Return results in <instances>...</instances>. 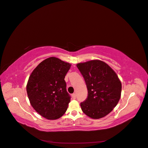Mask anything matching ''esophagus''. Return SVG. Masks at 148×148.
Masks as SVG:
<instances>
[{"instance_id": "34e87169", "label": "esophagus", "mask_w": 148, "mask_h": 148, "mask_svg": "<svg viewBox=\"0 0 148 148\" xmlns=\"http://www.w3.org/2000/svg\"><path fill=\"white\" fill-rule=\"evenodd\" d=\"M71 97H72V98L73 99H75L76 98V94H72V95H71Z\"/></svg>"}]
</instances>
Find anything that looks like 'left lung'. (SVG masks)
Wrapping results in <instances>:
<instances>
[{
	"mask_svg": "<svg viewBox=\"0 0 148 148\" xmlns=\"http://www.w3.org/2000/svg\"><path fill=\"white\" fill-rule=\"evenodd\" d=\"M85 80L88 96L80 103L83 112L92 119L108 115L118 103L121 95V80L107 63L95 59L77 64Z\"/></svg>",
	"mask_w": 148,
	"mask_h": 148,
	"instance_id": "left-lung-1",
	"label": "left lung"
}]
</instances>
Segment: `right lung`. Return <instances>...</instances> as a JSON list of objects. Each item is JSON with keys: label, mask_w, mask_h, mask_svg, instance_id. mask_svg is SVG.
<instances>
[{"label": "right lung", "mask_w": 148, "mask_h": 148, "mask_svg": "<svg viewBox=\"0 0 148 148\" xmlns=\"http://www.w3.org/2000/svg\"><path fill=\"white\" fill-rule=\"evenodd\" d=\"M71 66L51 57L41 62L30 75L26 87L30 103L45 118L57 119L67 110L70 96L64 78Z\"/></svg>", "instance_id": "1"}]
</instances>
